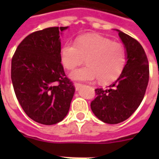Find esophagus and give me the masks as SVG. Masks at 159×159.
Returning <instances> with one entry per match:
<instances>
[{"mask_svg": "<svg viewBox=\"0 0 159 159\" xmlns=\"http://www.w3.org/2000/svg\"><path fill=\"white\" fill-rule=\"evenodd\" d=\"M74 87L76 91H78V90H80L82 87H83V85L81 84V83H77V82H76V83H74Z\"/></svg>", "mask_w": 159, "mask_h": 159, "instance_id": "esophagus-1", "label": "esophagus"}]
</instances>
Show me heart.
<instances>
[{
	"label": "heart",
	"mask_w": 159,
	"mask_h": 159,
	"mask_svg": "<svg viewBox=\"0 0 159 159\" xmlns=\"http://www.w3.org/2000/svg\"><path fill=\"white\" fill-rule=\"evenodd\" d=\"M60 57L62 65L69 70L86 59L87 66L70 72L72 80L92 82L98 78L103 84L116 81L123 72L126 62L123 44L95 34L81 36L76 43H64L60 50Z\"/></svg>",
	"instance_id": "1"
}]
</instances>
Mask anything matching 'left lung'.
<instances>
[{
  "label": "left lung",
  "instance_id": "1",
  "mask_svg": "<svg viewBox=\"0 0 159 159\" xmlns=\"http://www.w3.org/2000/svg\"><path fill=\"white\" fill-rule=\"evenodd\" d=\"M125 48L123 72L108 89L97 88L91 102L92 112L107 124H118L130 117L142 102L149 78V67L143 47L134 39L116 30Z\"/></svg>",
  "mask_w": 159,
  "mask_h": 159
}]
</instances>
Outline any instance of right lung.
<instances>
[{"mask_svg":"<svg viewBox=\"0 0 159 159\" xmlns=\"http://www.w3.org/2000/svg\"><path fill=\"white\" fill-rule=\"evenodd\" d=\"M67 27H50L29 34L11 61V81L25 114L51 125L66 117L74 95L61 63L60 36Z\"/></svg>","mask_w":159,"mask_h":159,"instance_id":"add662e5","label":"right lung"}]
</instances>
